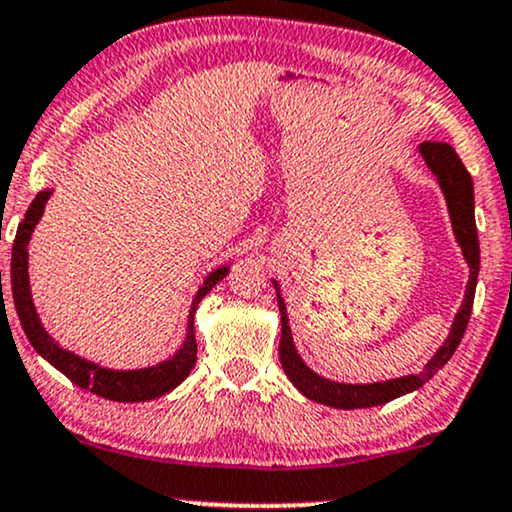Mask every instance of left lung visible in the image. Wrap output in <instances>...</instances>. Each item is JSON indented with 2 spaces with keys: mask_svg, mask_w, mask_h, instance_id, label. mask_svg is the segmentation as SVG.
Here are the masks:
<instances>
[{
  "mask_svg": "<svg viewBox=\"0 0 512 512\" xmlns=\"http://www.w3.org/2000/svg\"><path fill=\"white\" fill-rule=\"evenodd\" d=\"M420 155L424 157L432 174L439 181V186L446 195L448 212H451V224L455 240L463 248V255L470 267V281H467L465 300L460 305L458 315L453 319L451 334H448L443 346L436 350V355L427 362V367L420 374H408V377L389 379V381H377V384H338V381H329L319 374L312 372L305 365L303 357L298 355V350L293 346L291 326H288L286 315V303H283L279 293V283L274 281L276 288V300H279V312H281V343H279V360L286 377L293 381V386L303 396H307L315 403L329 405V408H341V410H355V408H372V405H384L389 400L405 396V393L417 391L422 384H427L439 369L451 360L455 348L463 341V334L467 329L472 315V303H474V288H477V274H479V238H477V224H474V188H472V176L467 174L465 164L460 162V157L455 155V150L448 143H422Z\"/></svg>",
  "mask_w": 512,
  "mask_h": 512,
  "instance_id": "1",
  "label": "left lung"
}]
</instances>
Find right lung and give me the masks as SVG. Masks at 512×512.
Returning <instances> with one entry per match:
<instances>
[{
    "mask_svg": "<svg viewBox=\"0 0 512 512\" xmlns=\"http://www.w3.org/2000/svg\"><path fill=\"white\" fill-rule=\"evenodd\" d=\"M52 195V190H42L35 195V200L30 202L26 217L18 224L16 238H14V250H11V295H14V305L21 319L23 331H26L30 346L45 357L49 365H54L61 374H66L73 384L80 389H88L95 396H102L107 400H119V403H143V400H152L164 396L171 389H176L183 379L188 377L190 369L195 367L197 360V343H195V310L205 295L212 291V286L224 279L229 274V267L214 269L207 276L205 283L197 291L193 305H190L188 315V334L183 348L178 350L174 357L159 362L155 367L147 369H128V372H119V369H107L95 365V362L83 360V357L73 355L71 350L61 348L52 336L47 334L45 326L40 324L38 312H35L33 298H30V283H28V240L33 233L35 224L42 217V209L45 202ZM2 291V288H0Z\"/></svg>",
    "mask_w": 512,
    "mask_h": 512,
    "instance_id": "right-lung-1",
    "label": "right lung"
}]
</instances>
